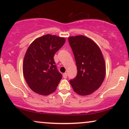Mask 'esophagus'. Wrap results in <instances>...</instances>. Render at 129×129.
Masks as SVG:
<instances>
[{"label": "esophagus", "mask_w": 129, "mask_h": 129, "mask_svg": "<svg viewBox=\"0 0 129 129\" xmlns=\"http://www.w3.org/2000/svg\"><path fill=\"white\" fill-rule=\"evenodd\" d=\"M67 76H68V74H67L66 73H64L63 74V78L66 79V78H67Z\"/></svg>", "instance_id": "esophagus-1"}]
</instances>
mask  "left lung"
<instances>
[{
  "label": "left lung",
  "mask_w": 129,
  "mask_h": 129,
  "mask_svg": "<svg viewBox=\"0 0 129 129\" xmlns=\"http://www.w3.org/2000/svg\"><path fill=\"white\" fill-rule=\"evenodd\" d=\"M73 50L77 73L70 80L73 90L86 96L98 90L106 76V63L98 45L87 37L79 35L68 39Z\"/></svg>",
  "instance_id": "1"
}]
</instances>
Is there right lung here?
<instances>
[{
    "label": "right lung",
    "instance_id": "right-lung-1",
    "mask_svg": "<svg viewBox=\"0 0 129 129\" xmlns=\"http://www.w3.org/2000/svg\"><path fill=\"white\" fill-rule=\"evenodd\" d=\"M65 41L64 38L46 35L36 39L28 47L23 63V73L34 92L47 96L56 90L62 75L57 70L53 57Z\"/></svg>",
    "mask_w": 129,
    "mask_h": 129
}]
</instances>
